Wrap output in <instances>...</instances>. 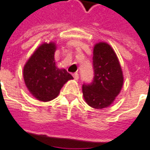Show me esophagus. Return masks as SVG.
Here are the masks:
<instances>
[{
  "mask_svg": "<svg viewBox=\"0 0 150 150\" xmlns=\"http://www.w3.org/2000/svg\"><path fill=\"white\" fill-rule=\"evenodd\" d=\"M73 77H74V79H75V80H77V79H79V74L77 73V72H75V73H74L73 74Z\"/></svg>",
  "mask_w": 150,
  "mask_h": 150,
  "instance_id": "34e87169",
  "label": "esophagus"
}]
</instances>
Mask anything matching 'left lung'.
Returning a JSON list of instances; mask_svg holds the SVG:
<instances>
[{"label": "left lung", "instance_id": "1", "mask_svg": "<svg viewBox=\"0 0 150 150\" xmlns=\"http://www.w3.org/2000/svg\"><path fill=\"white\" fill-rule=\"evenodd\" d=\"M92 59L94 78L90 84H83V95L89 106L102 109L112 104L119 95L124 77L116 53L108 43L95 45Z\"/></svg>", "mask_w": 150, "mask_h": 150}]
</instances>
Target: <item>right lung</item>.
<instances>
[{
    "label": "right lung",
    "instance_id": "1",
    "mask_svg": "<svg viewBox=\"0 0 150 150\" xmlns=\"http://www.w3.org/2000/svg\"><path fill=\"white\" fill-rule=\"evenodd\" d=\"M54 42L43 43L25 63L23 77L28 90L38 100L50 101L56 98L67 82L73 77L65 69L55 65Z\"/></svg>",
    "mask_w": 150,
    "mask_h": 150
}]
</instances>
